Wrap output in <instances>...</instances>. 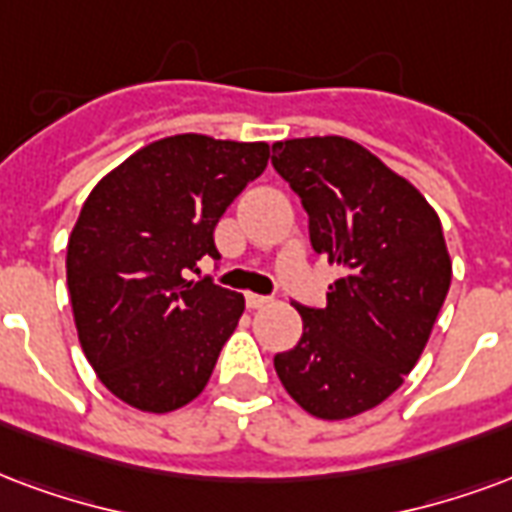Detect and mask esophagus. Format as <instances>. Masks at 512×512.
I'll list each match as a JSON object with an SVG mask.
<instances>
[{
  "label": "esophagus",
  "instance_id": "esophagus-1",
  "mask_svg": "<svg viewBox=\"0 0 512 512\" xmlns=\"http://www.w3.org/2000/svg\"><path fill=\"white\" fill-rule=\"evenodd\" d=\"M268 304H271V298H268V295L246 293V306H249V309H263V306Z\"/></svg>",
  "mask_w": 512,
  "mask_h": 512
}]
</instances>
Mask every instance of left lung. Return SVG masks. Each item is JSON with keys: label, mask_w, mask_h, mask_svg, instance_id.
I'll return each mask as SVG.
<instances>
[{"label": "left lung", "mask_w": 512, "mask_h": 512, "mask_svg": "<svg viewBox=\"0 0 512 512\" xmlns=\"http://www.w3.org/2000/svg\"><path fill=\"white\" fill-rule=\"evenodd\" d=\"M271 165L309 214L314 252L344 271L323 309L295 304L304 333L276 352L274 369L314 418L361 415L399 388L429 342L450 287L442 225L410 181L355 140H279Z\"/></svg>", "instance_id": "obj_1"}]
</instances>
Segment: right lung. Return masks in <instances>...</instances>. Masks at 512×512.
<instances>
[{
    "instance_id": "1",
    "label": "right lung",
    "mask_w": 512,
    "mask_h": 512,
    "mask_svg": "<svg viewBox=\"0 0 512 512\" xmlns=\"http://www.w3.org/2000/svg\"><path fill=\"white\" fill-rule=\"evenodd\" d=\"M268 157V143L173 135L83 203L67 244L75 328L102 385L130 407L179 410L206 388L244 295L184 274L219 260L214 227Z\"/></svg>"
}]
</instances>
